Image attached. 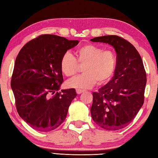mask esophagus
Instances as JSON below:
<instances>
[{
  "label": "esophagus",
  "mask_w": 158,
  "mask_h": 158,
  "mask_svg": "<svg viewBox=\"0 0 158 158\" xmlns=\"http://www.w3.org/2000/svg\"><path fill=\"white\" fill-rule=\"evenodd\" d=\"M76 92H77V94H81L82 92H84V90H83V89H76Z\"/></svg>",
  "instance_id": "obj_1"
}]
</instances>
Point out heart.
<instances>
[{
  "label": "heart",
  "instance_id": "b5f03b06",
  "mask_svg": "<svg viewBox=\"0 0 158 158\" xmlns=\"http://www.w3.org/2000/svg\"><path fill=\"white\" fill-rule=\"evenodd\" d=\"M75 56V58L66 52L60 62V70L66 77L75 75L79 64H83V73L67 81L69 88H89L98 81L100 84H104L112 78L115 71L117 56L112 50H105L98 45L86 44L76 50Z\"/></svg>",
  "mask_w": 158,
  "mask_h": 158
}]
</instances>
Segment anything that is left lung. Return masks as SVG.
I'll list each match as a JSON object with an SVG mask.
<instances>
[{"instance_id": "1", "label": "left lung", "mask_w": 158, "mask_h": 158, "mask_svg": "<svg viewBox=\"0 0 158 158\" xmlns=\"http://www.w3.org/2000/svg\"><path fill=\"white\" fill-rule=\"evenodd\" d=\"M90 41L108 43L117 53L113 79L92 94V117L103 129H122L132 122L144 103L147 75L142 58L135 46L121 36H102Z\"/></svg>"}]
</instances>
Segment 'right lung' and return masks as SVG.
Here are the masks:
<instances>
[{
    "label": "right lung",
    "instance_id": "right-lung-1",
    "mask_svg": "<svg viewBox=\"0 0 158 158\" xmlns=\"http://www.w3.org/2000/svg\"><path fill=\"white\" fill-rule=\"evenodd\" d=\"M78 41L41 35L23 46L16 57L11 86L19 115L35 130L49 132L65 120L77 96L74 88L61 90L60 62Z\"/></svg>",
    "mask_w": 158,
    "mask_h": 158
}]
</instances>
